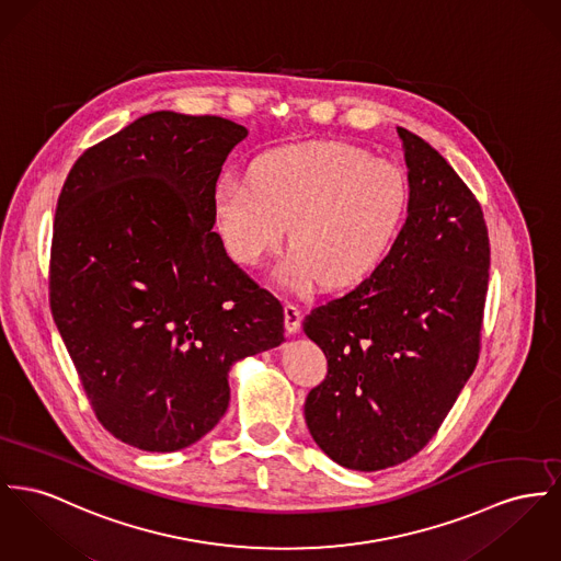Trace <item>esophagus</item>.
<instances>
[{"instance_id":"esophagus-1","label":"esophagus","mask_w":561,"mask_h":561,"mask_svg":"<svg viewBox=\"0 0 561 561\" xmlns=\"http://www.w3.org/2000/svg\"><path fill=\"white\" fill-rule=\"evenodd\" d=\"M299 325H301V312H299L298 306L291 301L285 304V330L289 334H296L299 332Z\"/></svg>"}]
</instances>
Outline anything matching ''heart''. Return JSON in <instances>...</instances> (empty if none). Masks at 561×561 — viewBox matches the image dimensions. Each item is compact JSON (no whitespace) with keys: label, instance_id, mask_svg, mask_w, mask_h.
<instances>
[{"label":"heart","instance_id":"obj_1","mask_svg":"<svg viewBox=\"0 0 561 561\" xmlns=\"http://www.w3.org/2000/svg\"><path fill=\"white\" fill-rule=\"evenodd\" d=\"M407 206L409 185L396 163L342 142L267 152L251 181L225 174L215 188L217 229L242 265L276 251L289 225L294 251L280 274L294 287L364 280L389 253Z\"/></svg>","mask_w":561,"mask_h":561}]
</instances>
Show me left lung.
<instances>
[{
  "label": "left lung",
  "mask_w": 561,
  "mask_h": 561,
  "mask_svg": "<svg viewBox=\"0 0 561 561\" xmlns=\"http://www.w3.org/2000/svg\"><path fill=\"white\" fill-rule=\"evenodd\" d=\"M398 134L411 185L407 224L368 278L304 319L328 357V376L304 404L306 425L336 463L359 472L425 447L481 353V204L438 150L404 127Z\"/></svg>",
  "instance_id": "obj_1"
}]
</instances>
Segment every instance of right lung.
Segmentation results:
<instances>
[{
  "instance_id": "add662e5",
  "label": "right lung",
  "mask_w": 561,
  "mask_h": 561,
  "mask_svg": "<svg viewBox=\"0 0 561 561\" xmlns=\"http://www.w3.org/2000/svg\"><path fill=\"white\" fill-rule=\"evenodd\" d=\"M247 129L147 114L76 159L55 213L50 310L98 421L170 453L229 404V366L285 342L280 301L225 253L215 188Z\"/></svg>"
}]
</instances>
